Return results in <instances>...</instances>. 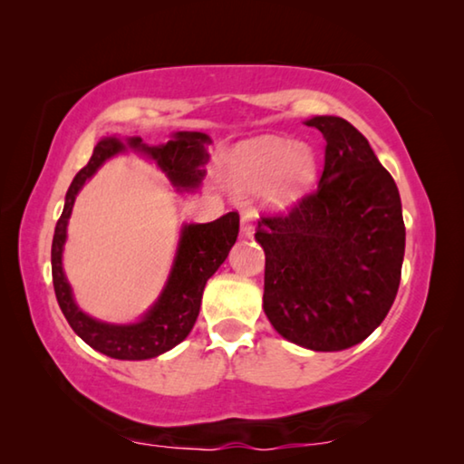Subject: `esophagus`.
<instances>
[{"label": "esophagus", "instance_id": "34e87169", "mask_svg": "<svg viewBox=\"0 0 464 464\" xmlns=\"http://www.w3.org/2000/svg\"><path fill=\"white\" fill-rule=\"evenodd\" d=\"M254 220H256L254 210L241 212V235H244V237H252L254 235Z\"/></svg>", "mask_w": 464, "mask_h": 464}]
</instances>
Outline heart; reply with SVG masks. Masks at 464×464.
<instances>
[{"label":"heart","instance_id":"heart-1","mask_svg":"<svg viewBox=\"0 0 464 464\" xmlns=\"http://www.w3.org/2000/svg\"><path fill=\"white\" fill-rule=\"evenodd\" d=\"M235 169L247 188H262L273 179V202L287 204L314 181L316 158L306 143L262 137L239 148Z\"/></svg>","mask_w":464,"mask_h":464}]
</instances>
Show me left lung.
<instances>
[{"label": "left lung", "mask_w": 464, "mask_h": 464, "mask_svg": "<svg viewBox=\"0 0 464 464\" xmlns=\"http://www.w3.org/2000/svg\"><path fill=\"white\" fill-rule=\"evenodd\" d=\"M324 169L285 212L262 214L265 313L285 340L316 352L361 343L390 313L404 260L400 193L366 137L340 116H314Z\"/></svg>", "instance_id": "1"}]
</instances>
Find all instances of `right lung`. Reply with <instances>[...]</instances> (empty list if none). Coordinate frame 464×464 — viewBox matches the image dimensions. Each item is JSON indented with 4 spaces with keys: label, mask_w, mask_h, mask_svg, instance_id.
<instances>
[{
    "label": "right lung",
    "mask_w": 464,
    "mask_h": 464,
    "mask_svg": "<svg viewBox=\"0 0 464 464\" xmlns=\"http://www.w3.org/2000/svg\"><path fill=\"white\" fill-rule=\"evenodd\" d=\"M127 143L129 148L141 150L143 154L154 158L177 188H196L206 177L204 164L208 162V151H206V143H210L208 135L181 130V133L172 135L170 141L156 145V148H148L141 137H129ZM121 150H124V145L116 137L102 140L95 145L89 162L72 179L71 188L66 191L64 210H62L53 231L52 279L60 310L82 342L110 358L145 361V358L169 352L189 335L199 314L206 281L223 265L237 239L239 214L227 212L225 217L212 220V223L185 227L170 279L166 283L160 300L140 323L108 324L82 314L72 300L71 285L62 271V246L66 241V225L79 189L100 169L103 160H108Z\"/></svg>",
    "instance_id": "add662e5"
}]
</instances>
